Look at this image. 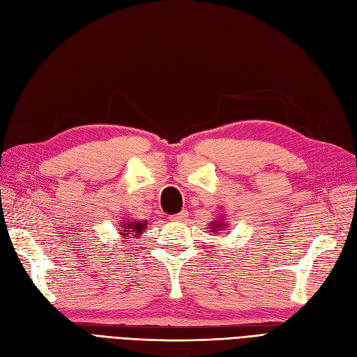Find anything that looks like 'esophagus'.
I'll list each match as a JSON object with an SVG mask.
<instances>
[{
    "label": "esophagus",
    "mask_w": 357,
    "mask_h": 357,
    "mask_svg": "<svg viewBox=\"0 0 357 357\" xmlns=\"http://www.w3.org/2000/svg\"><path fill=\"white\" fill-rule=\"evenodd\" d=\"M172 222H185L188 219V213L186 211H181V213H177L174 215H171L169 218Z\"/></svg>",
    "instance_id": "1"
}]
</instances>
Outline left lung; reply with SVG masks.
Segmentation results:
<instances>
[{
	"mask_svg": "<svg viewBox=\"0 0 357 357\" xmlns=\"http://www.w3.org/2000/svg\"><path fill=\"white\" fill-rule=\"evenodd\" d=\"M222 220H223V219H222ZM222 220H220V219H219L218 222L214 220V222L210 225V228H208V229H210L211 232H218V231H223V229H226V223H223Z\"/></svg>",
	"mask_w": 357,
	"mask_h": 357,
	"instance_id": "left-lung-1",
	"label": "left lung"
}]
</instances>
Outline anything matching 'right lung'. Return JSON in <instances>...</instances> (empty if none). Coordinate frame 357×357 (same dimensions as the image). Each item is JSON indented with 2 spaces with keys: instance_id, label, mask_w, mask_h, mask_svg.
<instances>
[{
  "instance_id": "right-lung-1",
  "label": "right lung",
  "mask_w": 357,
  "mask_h": 357,
  "mask_svg": "<svg viewBox=\"0 0 357 357\" xmlns=\"http://www.w3.org/2000/svg\"><path fill=\"white\" fill-rule=\"evenodd\" d=\"M146 222H147V220H146ZM146 222H137V220H135V222H128V220H126V223L123 222V223L121 225V228H119V229H121V232H119V234L122 235V241H126V240H128V238H126L128 235H134L135 238H137V236L146 229V225H147Z\"/></svg>"
}]
</instances>
